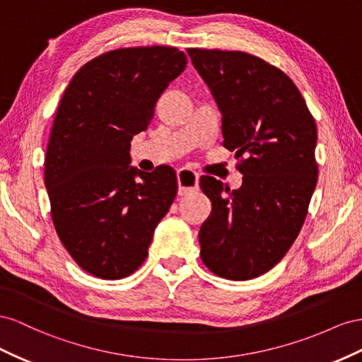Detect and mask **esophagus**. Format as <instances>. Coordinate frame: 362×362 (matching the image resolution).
Returning a JSON list of instances; mask_svg holds the SVG:
<instances>
[{"mask_svg":"<svg viewBox=\"0 0 362 362\" xmlns=\"http://www.w3.org/2000/svg\"><path fill=\"white\" fill-rule=\"evenodd\" d=\"M179 195H187L199 189V174L187 168H180L177 171Z\"/></svg>","mask_w":362,"mask_h":362,"instance_id":"34e87169","label":"esophagus"}]
</instances>
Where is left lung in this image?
<instances>
[{"mask_svg":"<svg viewBox=\"0 0 362 362\" xmlns=\"http://www.w3.org/2000/svg\"><path fill=\"white\" fill-rule=\"evenodd\" d=\"M221 110L223 147L241 159L240 189L211 175L200 188L212 211L199 233L209 270L249 281L282 259L305 223L317 185V126L284 71L243 51L188 48Z\"/></svg>","mask_w":362,"mask_h":362,"instance_id":"1","label":"left lung"}]
</instances>
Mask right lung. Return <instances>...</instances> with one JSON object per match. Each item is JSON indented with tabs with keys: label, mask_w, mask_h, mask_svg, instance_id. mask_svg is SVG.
Masks as SVG:
<instances>
[{
	"label": "right lung",
	"mask_w": 362,
	"mask_h": 362,
	"mask_svg": "<svg viewBox=\"0 0 362 362\" xmlns=\"http://www.w3.org/2000/svg\"><path fill=\"white\" fill-rule=\"evenodd\" d=\"M188 59L174 47L107 51L81 66L59 103L45 156V187L62 244L78 267L107 281L135 273L177 194L168 165L130 167L146 130Z\"/></svg>",
	"instance_id": "1"
}]
</instances>
